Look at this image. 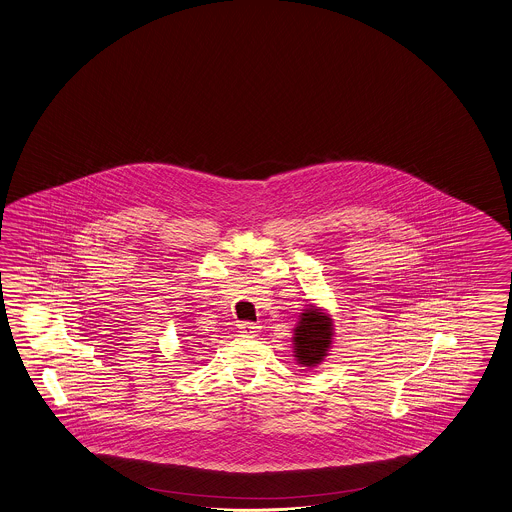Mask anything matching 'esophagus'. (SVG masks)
I'll return each mask as SVG.
<instances>
[{"mask_svg": "<svg viewBox=\"0 0 512 512\" xmlns=\"http://www.w3.org/2000/svg\"><path fill=\"white\" fill-rule=\"evenodd\" d=\"M259 325L251 324V322H240L238 324V333H242V335H248V337H255L257 333H259Z\"/></svg>", "mask_w": 512, "mask_h": 512, "instance_id": "esophagus-1", "label": "esophagus"}]
</instances>
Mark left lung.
I'll use <instances>...</instances> for the list:
<instances>
[{"instance_id": "left-lung-1", "label": "left lung", "mask_w": 512, "mask_h": 512, "mask_svg": "<svg viewBox=\"0 0 512 512\" xmlns=\"http://www.w3.org/2000/svg\"><path fill=\"white\" fill-rule=\"evenodd\" d=\"M333 337L335 325L331 314L314 303L305 305L292 335V353L296 362L305 368H316L322 364L331 351Z\"/></svg>"}]
</instances>
